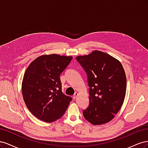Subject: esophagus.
<instances>
[{
  "mask_svg": "<svg viewBox=\"0 0 148 148\" xmlns=\"http://www.w3.org/2000/svg\"><path fill=\"white\" fill-rule=\"evenodd\" d=\"M78 96V92H75V94H74V95H73V99H76V98L77 97V96Z\"/></svg>",
  "mask_w": 148,
  "mask_h": 148,
  "instance_id": "esophagus-1",
  "label": "esophagus"
}]
</instances>
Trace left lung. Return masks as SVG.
Masks as SVG:
<instances>
[{
    "label": "left lung",
    "mask_w": 148,
    "mask_h": 148,
    "mask_svg": "<svg viewBox=\"0 0 148 148\" xmlns=\"http://www.w3.org/2000/svg\"><path fill=\"white\" fill-rule=\"evenodd\" d=\"M88 75L89 105L83 111L94 125L112 120L120 110L127 90V78L120 62L108 53L94 51L76 57Z\"/></svg>",
    "instance_id": "obj_1"
}]
</instances>
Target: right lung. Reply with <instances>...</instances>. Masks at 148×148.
<instances>
[{
	"mask_svg": "<svg viewBox=\"0 0 148 148\" xmlns=\"http://www.w3.org/2000/svg\"><path fill=\"white\" fill-rule=\"evenodd\" d=\"M72 58L56 53L42 55L25 71L21 84L23 100L31 112L43 122L61 118L72 99L62 92L60 78Z\"/></svg>",
	"mask_w": 148,
	"mask_h": 148,
	"instance_id": "1",
	"label": "right lung"
}]
</instances>
